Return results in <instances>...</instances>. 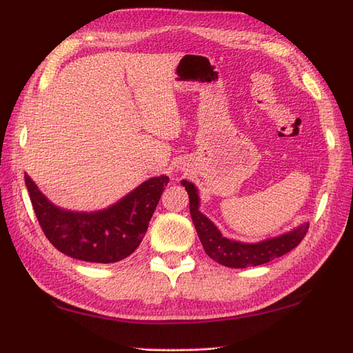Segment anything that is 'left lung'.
I'll use <instances>...</instances> for the list:
<instances>
[{
	"instance_id": "left-lung-1",
	"label": "left lung",
	"mask_w": 353,
	"mask_h": 353,
	"mask_svg": "<svg viewBox=\"0 0 353 353\" xmlns=\"http://www.w3.org/2000/svg\"><path fill=\"white\" fill-rule=\"evenodd\" d=\"M190 201V214L195 224L199 241L203 243L204 251L210 256L214 262L230 268H247L257 267V265L267 263L272 259L290 253L303 241L307 233L309 225L305 224L291 233L282 234L274 239H268L259 243H242L230 241L222 237L219 230L214 227L210 219H207L203 213L198 210V193L195 185L189 181H183Z\"/></svg>"
}]
</instances>
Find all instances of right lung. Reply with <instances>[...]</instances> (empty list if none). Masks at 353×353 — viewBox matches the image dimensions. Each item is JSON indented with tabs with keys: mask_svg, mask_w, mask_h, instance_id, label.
<instances>
[{
	"mask_svg": "<svg viewBox=\"0 0 353 353\" xmlns=\"http://www.w3.org/2000/svg\"><path fill=\"white\" fill-rule=\"evenodd\" d=\"M168 183V176L150 178L108 210L73 213L48 203L26 175L33 210L47 239L63 254L96 263L119 262L134 253Z\"/></svg>",
	"mask_w": 353,
	"mask_h": 353,
	"instance_id": "add662e5",
	"label": "right lung"
}]
</instances>
